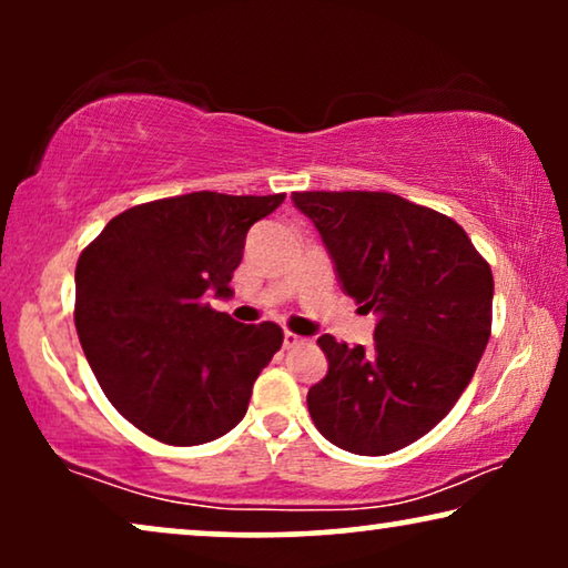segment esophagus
Masks as SVG:
<instances>
[{"label": "esophagus", "instance_id": "34e87169", "mask_svg": "<svg viewBox=\"0 0 568 568\" xmlns=\"http://www.w3.org/2000/svg\"><path fill=\"white\" fill-rule=\"evenodd\" d=\"M307 338H302V336H297V333H292V331H284V348H294V346H302L305 344Z\"/></svg>", "mask_w": 568, "mask_h": 568}]
</instances>
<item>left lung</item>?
I'll return each instance as SVG.
<instances>
[{
	"label": "left lung",
	"mask_w": 568,
	"mask_h": 568,
	"mask_svg": "<svg viewBox=\"0 0 568 568\" xmlns=\"http://www.w3.org/2000/svg\"><path fill=\"white\" fill-rule=\"evenodd\" d=\"M341 290L375 310V346L317 338L328 375L310 387L317 432L387 455L432 432L473 379L491 336L494 276L460 224L385 191H302Z\"/></svg>",
	"instance_id": "8db88e82"
}]
</instances>
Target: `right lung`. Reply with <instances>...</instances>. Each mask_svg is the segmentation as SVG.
Segmentation results:
<instances>
[{"label":"right lung","instance_id":"1","mask_svg":"<svg viewBox=\"0 0 568 568\" xmlns=\"http://www.w3.org/2000/svg\"><path fill=\"white\" fill-rule=\"evenodd\" d=\"M282 201L214 191L150 201L113 216L77 261L82 352L113 408L152 439L204 445L243 422L284 333L232 321L206 294L230 297L247 230Z\"/></svg>","mask_w":568,"mask_h":568}]
</instances>
